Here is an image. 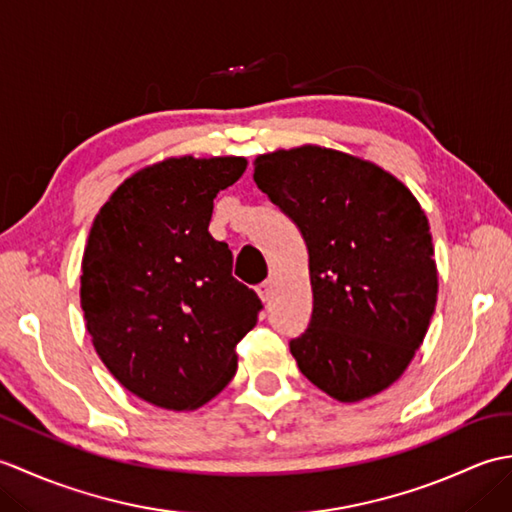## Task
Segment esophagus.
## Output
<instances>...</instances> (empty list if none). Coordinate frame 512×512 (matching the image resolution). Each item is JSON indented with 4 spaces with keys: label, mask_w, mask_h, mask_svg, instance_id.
Returning a JSON list of instances; mask_svg holds the SVG:
<instances>
[{
    "label": "esophagus",
    "mask_w": 512,
    "mask_h": 512,
    "mask_svg": "<svg viewBox=\"0 0 512 512\" xmlns=\"http://www.w3.org/2000/svg\"><path fill=\"white\" fill-rule=\"evenodd\" d=\"M273 292H275V281L273 279H266V281H262V284L257 286V295H259V299H262V301H270V297H273Z\"/></svg>",
    "instance_id": "esophagus-1"
}]
</instances>
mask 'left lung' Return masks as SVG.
<instances>
[{"label":"left lung","mask_w":512,"mask_h":512,"mask_svg":"<svg viewBox=\"0 0 512 512\" xmlns=\"http://www.w3.org/2000/svg\"><path fill=\"white\" fill-rule=\"evenodd\" d=\"M253 178L308 246L312 314L290 341L301 374L341 402L387 389L411 363L438 299L418 200L372 162L314 145L259 156Z\"/></svg>","instance_id":"obj_1"}]
</instances>
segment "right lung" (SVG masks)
I'll list each match as a JSON object with an SVG mask.
<instances>
[{
	"instance_id": "1",
	"label": "right lung",
	"mask_w": 512,
	"mask_h": 512,
	"mask_svg": "<svg viewBox=\"0 0 512 512\" xmlns=\"http://www.w3.org/2000/svg\"><path fill=\"white\" fill-rule=\"evenodd\" d=\"M244 171L233 156L162 160L127 178L92 224L81 275L88 332L118 383L156 407L198 409L220 394L264 308L209 233L213 198Z\"/></svg>"
}]
</instances>
